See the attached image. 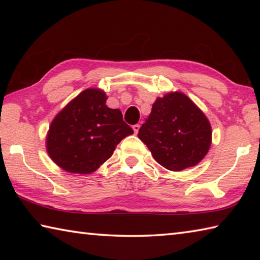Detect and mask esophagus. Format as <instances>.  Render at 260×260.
Segmentation results:
<instances>
[{
    "label": "esophagus",
    "mask_w": 260,
    "mask_h": 260,
    "mask_svg": "<svg viewBox=\"0 0 260 260\" xmlns=\"http://www.w3.org/2000/svg\"><path fill=\"white\" fill-rule=\"evenodd\" d=\"M139 129H140V125L139 124H136V125L133 126V131H134L135 134L139 133Z\"/></svg>",
    "instance_id": "obj_1"
}]
</instances>
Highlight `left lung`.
Listing matches in <instances>:
<instances>
[{
    "instance_id": "8db88e82",
    "label": "left lung",
    "mask_w": 260,
    "mask_h": 260,
    "mask_svg": "<svg viewBox=\"0 0 260 260\" xmlns=\"http://www.w3.org/2000/svg\"><path fill=\"white\" fill-rule=\"evenodd\" d=\"M139 139L162 167L179 172L196 166L209 152L212 128L203 111L180 91L157 98Z\"/></svg>"
}]
</instances>
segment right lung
<instances>
[{"label": "right lung", "mask_w": 260, "mask_h": 260, "mask_svg": "<svg viewBox=\"0 0 260 260\" xmlns=\"http://www.w3.org/2000/svg\"><path fill=\"white\" fill-rule=\"evenodd\" d=\"M100 88H88L56 114L46 138L49 157L61 170L90 174L107 161L133 129L119 109H110Z\"/></svg>", "instance_id": "right-lung-1"}]
</instances>
